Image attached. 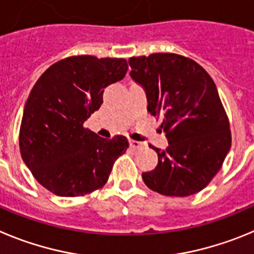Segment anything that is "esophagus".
Listing matches in <instances>:
<instances>
[{
  "label": "esophagus",
  "instance_id": "34e87169",
  "mask_svg": "<svg viewBox=\"0 0 254 254\" xmlns=\"http://www.w3.org/2000/svg\"><path fill=\"white\" fill-rule=\"evenodd\" d=\"M129 144L132 149H139V148L143 147V143H140V141H136V140H132V139H130Z\"/></svg>",
  "mask_w": 254,
  "mask_h": 254
}]
</instances>
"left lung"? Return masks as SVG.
I'll use <instances>...</instances> for the list:
<instances>
[{"label": "left lung", "mask_w": 254, "mask_h": 254, "mask_svg": "<svg viewBox=\"0 0 254 254\" xmlns=\"http://www.w3.org/2000/svg\"><path fill=\"white\" fill-rule=\"evenodd\" d=\"M130 77L145 91L148 111L162 116L168 139L152 147L158 164L141 175L166 196H190L209 185L232 145L229 122L209 73L195 61L172 53L132 57ZM150 147V145H149Z\"/></svg>", "instance_id": "left-lung-1"}]
</instances>
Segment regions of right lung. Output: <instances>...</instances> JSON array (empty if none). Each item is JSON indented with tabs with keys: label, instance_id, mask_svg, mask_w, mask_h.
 <instances>
[{
	"label": "right lung",
	"instance_id": "right-lung-1",
	"mask_svg": "<svg viewBox=\"0 0 254 254\" xmlns=\"http://www.w3.org/2000/svg\"><path fill=\"white\" fill-rule=\"evenodd\" d=\"M127 72L123 58L77 56L50 65L34 84L20 127V152L39 184L74 197L101 189L127 139H104L83 123L99 110L107 86Z\"/></svg>",
	"mask_w": 254,
	"mask_h": 254
}]
</instances>
